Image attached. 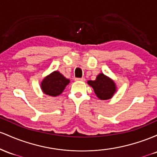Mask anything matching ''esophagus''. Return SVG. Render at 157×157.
<instances>
[{
	"instance_id": "1",
	"label": "esophagus",
	"mask_w": 157,
	"mask_h": 157,
	"mask_svg": "<svg viewBox=\"0 0 157 157\" xmlns=\"http://www.w3.org/2000/svg\"><path fill=\"white\" fill-rule=\"evenodd\" d=\"M75 80L77 81V82H79V81H81V82H84V81H85V78H76Z\"/></svg>"
}]
</instances>
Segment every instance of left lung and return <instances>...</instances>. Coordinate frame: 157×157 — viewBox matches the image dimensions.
<instances>
[{
	"instance_id": "left-lung-1",
	"label": "left lung",
	"mask_w": 157,
	"mask_h": 157,
	"mask_svg": "<svg viewBox=\"0 0 157 157\" xmlns=\"http://www.w3.org/2000/svg\"><path fill=\"white\" fill-rule=\"evenodd\" d=\"M87 84L93 88L96 96L101 100L110 99L117 92L115 82L103 73L98 74L96 80L88 81Z\"/></svg>"
}]
</instances>
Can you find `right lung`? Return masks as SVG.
I'll return each mask as SVG.
<instances>
[{"mask_svg":"<svg viewBox=\"0 0 157 157\" xmlns=\"http://www.w3.org/2000/svg\"><path fill=\"white\" fill-rule=\"evenodd\" d=\"M69 83V79L65 78L59 71H54L43 79L40 87L45 94L50 96H58L64 91Z\"/></svg>","mask_w":157,"mask_h":157,"instance_id":"1","label":"right lung"}]
</instances>
